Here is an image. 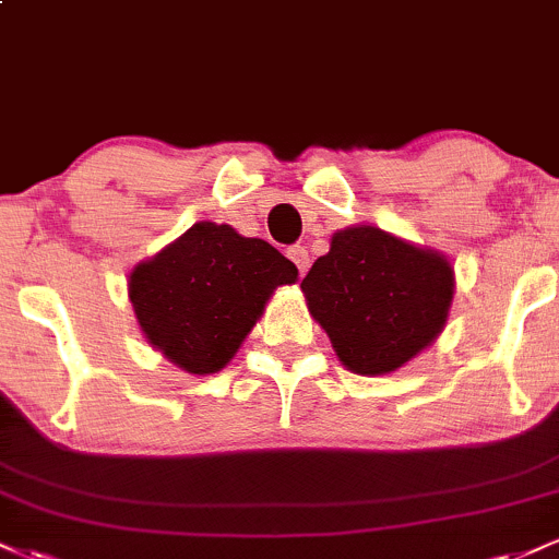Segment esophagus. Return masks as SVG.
Segmentation results:
<instances>
[{
	"instance_id": "obj_1",
	"label": "esophagus",
	"mask_w": 559,
	"mask_h": 559,
	"mask_svg": "<svg viewBox=\"0 0 559 559\" xmlns=\"http://www.w3.org/2000/svg\"><path fill=\"white\" fill-rule=\"evenodd\" d=\"M288 260H292L294 265H297L299 275H305L307 267H310V254H307L305 247H292V249H288Z\"/></svg>"
}]
</instances>
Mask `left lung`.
<instances>
[{
  "label": "left lung",
  "instance_id": "1",
  "mask_svg": "<svg viewBox=\"0 0 559 559\" xmlns=\"http://www.w3.org/2000/svg\"><path fill=\"white\" fill-rule=\"evenodd\" d=\"M301 294L346 370L386 376L441 336L454 267L447 254L378 226H349L331 236Z\"/></svg>",
  "mask_w": 559,
  "mask_h": 559
}]
</instances>
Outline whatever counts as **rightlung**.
Listing matches in <instances>:
<instances>
[{"instance_id":"right-lung-1","label":"right lung","mask_w":559,"mask_h":559,"mask_svg":"<svg viewBox=\"0 0 559 559\" xmlns=\"http://www.w3.org/2000/svg\"><path fill=\"white\" fill-rule=\"evenodd\" d=\"M297 275V265L267 241L199 221L133 267L128 299L144 338L165 360L210 376L234 360L275 288L292 286Z\"/></svg>"}]
</instances>
